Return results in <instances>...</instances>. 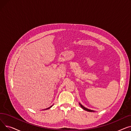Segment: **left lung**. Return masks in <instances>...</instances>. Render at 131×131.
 <instances>
[{
	"instance_id": "8db88e82",
	"label": "left lung",
	"mask_w": 131,
	"mask_h": 131,
	"mask_svg": "<svg viewBox=\"0 0 131 131\" xmlns=\"http://www.w3.org/2000/svg\"><path fill=\"white\" fill-rule=\"evenodd\" d=\"M80 105L81 107L82 108H83L84 110H85V111H88V112H94L93 111H92V110L89 109H88V108H85L83 106H82L81 104H80Z\"/></svg>"
}]
</instances>
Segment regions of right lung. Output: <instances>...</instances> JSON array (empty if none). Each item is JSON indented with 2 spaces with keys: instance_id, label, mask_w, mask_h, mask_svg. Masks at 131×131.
I'll use <instances>...</instances> for the list:
<instances>
[{
  "instance_id": "right-lung-1",
  "label": "right lung",
  "mask_w": 131,
  "mask_h": 131,
  "mask_svg": "<svg viewBox=\"0 0 131 131\" xmlns=\"http://www.w3.org/2000/svg\"><path fill=\"white\" fill-rule=\"evenodd\" d=\"M51 107H52V106H51V107H49V108H47V109H49V108H51Z\"/></svg>"
}]
</instances>
